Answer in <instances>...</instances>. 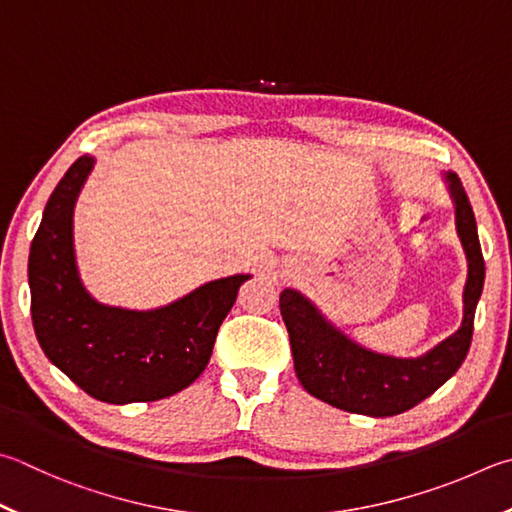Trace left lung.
<instances>
[{
    "instance_id": "obj_1",
    "label": "left lung",
    "mask_w": 512,
    "mask_h": 512,
    "mask_svg": "<svg viewBox=\"0 0 512 512\" xmlns=\"http://www.w3.org/2000/svg\"><path fill=\"white\" fill-rule=\"evenodd\" d=\"M443 181L448 185L454 226L468 259L461 327L423 356L396 358L358 345L324 318L309 297L295 288H284L280 311L291 340L295 374L311 396L351 414L396 416L432 396L466 360L486 266L475 212L459 176L445 172Z\"/></svg>"
}]
</instances>
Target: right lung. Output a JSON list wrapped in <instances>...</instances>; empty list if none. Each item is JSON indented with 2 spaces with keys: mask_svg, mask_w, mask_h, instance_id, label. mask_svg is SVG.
Returning <instances> with one entry per match:
<instances>
[{
  "mask_svg": "<svg viewBox=\"0 0 512 512\" xmlns=\"http://www.w3.org/2000/svg\"><path fill=\"white\" fill-rule=\"evenodd\" d=\"M94 165V156H80L46 201L29 255L33 329L46 358L89 396L111 405L159 401L201 376L250 275L206 282L159 309L98 302L73 248V210Z\"/></svg>",
  "mask_w": 512,
  "mask_h": 512,
  "instance_id": "1",
  "label": "right lung"
}]
</instances>
